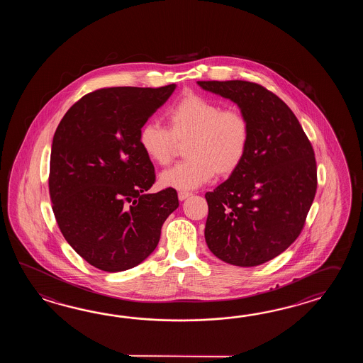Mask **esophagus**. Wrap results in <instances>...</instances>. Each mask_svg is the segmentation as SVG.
<instances>
[{
  "instance_id": "esophagus-1",
  "label": "esophagus",
  "mask_w": 363,
  "mask_h": 363,
  "mask_svg": "<svg viewBox=\"0 0 363 363\" xmlns=\"http://www.w3.org/2000/svg\"><path fill=\"white\" fill-rule=\"evenodd\" d=\"M191 194H192V193H189V192H179L178 193L179 200L184 201L185 199H188V197H189V196H191Z\"/></svg>"
}]
</instances>
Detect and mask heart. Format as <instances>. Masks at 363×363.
<instances>
[{"mask_svg": "<svg viewBox=\"0 0 363 363\" xmlns=\"http://www.w3.org/2000/svg\"><path fill=\"white\" fill-rule=\"evenodd\" d=\"M169 130L147 122L139 132V144L147 160L167 166L185 143L186 160L160 175L162 186L189 191L208 183L214 174L231 175L247 157L250 124L236 108H225L199 94H188L167 111Z\"/></svg>", "mask_w": 363, "mask_h": 363, "instance_id": "obj_1", "label": "heart"}]
</instances>
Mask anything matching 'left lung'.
Masks as SVG:
<instances>
[{
	"mask_svg": "<svg viewBox=\"0 0 363 363\" xmlns=\"http://www.w3.org/2000/svg\"><path fill=\"white\" fill-rule=\"evenodd\" d=\"M238 104L250 124L247 157L205 194V240L224 262L253 267L298 238L316 192L314 150L294 111L264 86L244 80L197 82Z\"/></svg>",
	"mask_w": 363,
	"mask_h": 363,
	"instance_id": "left-lung-1",
	"label": "left lung"
}]
</instances>
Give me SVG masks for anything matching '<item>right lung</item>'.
Listing matches in <instances>:
<instances>
[{"instance_id": "right-lung-1", "label": "right lung", "mask_w": 363, "mask_h": 363, "mask_svg": "<svg viewBox=\"0 0 363 363\" xmlns=\"http://www.w3.org/2000/svg\"><path fill=\"white\" fill-rule=\"evenodd\" d=\"M177 85L113 86L83 96L55 130L49 193L63 238L108 272L128 270L153 253L178 193L155 184L139 132Z\"/></svg>"}]
</instances>
